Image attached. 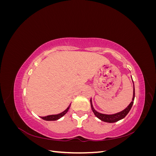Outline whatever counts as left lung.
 <instances>
[{"mask_svg": "<svg viewBox=\"0 0 156 156\" xmlns=\"http://www.w3.org/2000/svg\"><path fill=\"white\" fill-rule=\"evenodd\" d=\"M134 99H135V87H134V84H133V99H132V101L130 103V104L127 106L124 110L122 111L116 113V114L114 115H105V114H101V113H100L97 112L95 109H94L93 105H92V100H90V105H91V108L92 110L94 112V114L95 115V116L98 118L99 119L101 120V121L105 122H108V123H114V122L119 121L122 119H123L124 118L126 117V116L128 114V112L131 110V108L132 107V105L133 104L134 102Z\"/></svg>", "mask_w": 156, "mask_h": 156, "instance_id": "8db88e82", "label": "left lung"}]
</instances>
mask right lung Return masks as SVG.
Instances as JSON below:
<instances>
[{"label":"right lung","mask_w":156,"mask_h":156,"mask_svg":"<svg viewBox=\"0 0 156 156\" xmlns=\"http://www.w3.org/2000/svg\"><path fill=\"white\" fill-rule=\"evenodd\" d=\"M71 104L69 105V107L66 109L64 111H63L62 112L60 113V114L58 115H49V116H41V119H42L44 120H47V121H54V120H57L58 119H60L61 117H62L66 113H67V112L68 111L69 108L70 107Z\"/></svg>","instance_id":"right-lung-1"}]
</instances>
